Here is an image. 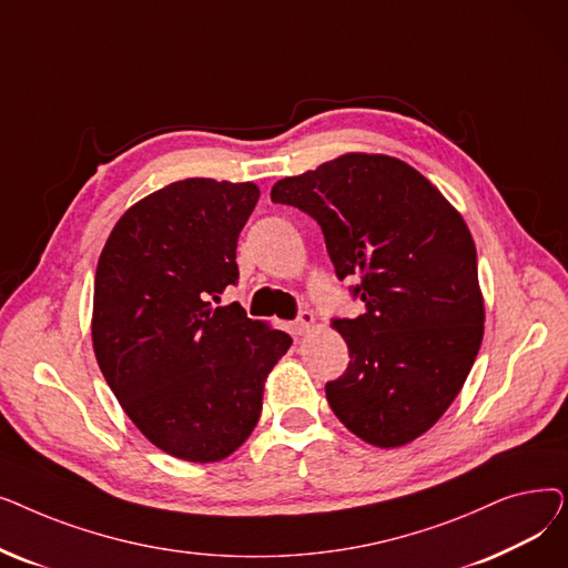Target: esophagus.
<instances>
[{
	"label": "esophagus",
	"instance_id": "esophagus-1",
	"mask_svg": "<svg viewBox=\"0 0 568 568\" xmlns=\"http://www.w3.org/2000/svg\"><path fill=\"white\" fill-rule=\"evenodd\" d=\"M313 322H315V315L311 311H300V315H296V320H294V332L306 334L313 326Z\"/></svg>",
	"mask_w": 568,
	"mask_h": 568
}]
</instances>
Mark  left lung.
Masks as SVG:
<instances>
[{
    "mask_svg": "<svg viewBox=\"0 0 568 568\" xmlns=\"http://www.w3.org/2000/svg\"><path fill=\"white\" fill-rule=\"evenodd\" d=\"M317 221L338 281L366 313L334 317L349 364L324 392L368 444L424 435L463 389L484 338L471 234L424 174L392 156L345 154L272 189Z\"/></svg>",
    "mask_w": 568,
    "mask_h": 568,
    "instance_id": "obj_1",
    "label": "left lung"
}]
</instances>
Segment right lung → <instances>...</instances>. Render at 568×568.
Masks as SVG:
<instances>
[{"instance_id":"1","label":"right lung","mask_w":568,"mask_h":568,"mask_svg":"<svg viewBox=\"0 0 568 568\" xmlns=\"http://www.w3.org/2000/svg\"><path fill=\"white\" fill-rule=\"evenodd\" d=\"M255 184L191 176L140 200L99 257L92 338L101 373L165 454L216 463L253 433L264 379L292 345L236 302V239Z\"/></svg>"}]
</instances>
